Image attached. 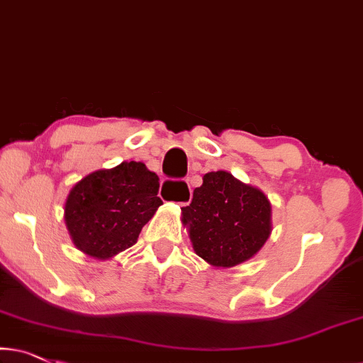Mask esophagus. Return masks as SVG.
Wrapping results in <instances>:
<instances>
[{"mask_svg":"<svg viewBox=\"0 0 363 363\" xmlns=\"http://www.w3.org/2000/svg\"><path fill=\"white\" fill-rule=\"evenodd\" d=\"M160 198L165 201L178 204H188L191 199V186L188 182H170L167 180L160 186Z\"/></svg>","mask_w":363,"mask_h":363,"instance_id":"1","label":"esophagus"}]
</instances>
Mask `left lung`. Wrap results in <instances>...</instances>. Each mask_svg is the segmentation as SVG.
<instances>
[{
	"label": "left lung",
	"mask_w": 363,
	"mask_h": 363,
	"mask_svg": "<svg viewBox=\"0 0 363 363\" xmlns=\"http://www.w3.org/2000/svg\"><path fill=\"white\" fill-rule=\"evenodd\" d=\"M182 223L193 250L216 269H230L259 254L272 234V204L257 186L229 172H209L194 188Z\"/></svg>",
	"instance_id": "8db88e82"
}]
</instances>
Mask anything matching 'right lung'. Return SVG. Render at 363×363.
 <instances>
[{"instance_id": "obj_1", "label": "right lung", "mask_w": 363, "mask_h": 363, "mask_svg": "<svg viewBox=\"0 0 363 363\" xmlns=\"http://www.w3.org/2000/svg\"><path fill=\"white\" fill-rule=\"evenodd\" d=\"M159 177L143 162H123L77 182L65 201V224L83 254L108 260L133 247L162 199Z\"/></svg>"}]
</instances>
